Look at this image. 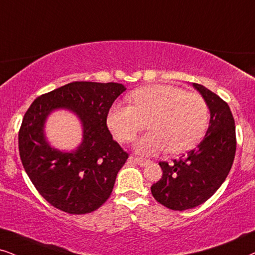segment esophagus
Segmentation results:
<instances>
[{"mask_svg": "<svg viewBox=\"0 0 255 255\" xmlns=\"http://www.w3.org/2000/svg\"><path fill=\"white\" fill-rule=\"evenodd\" d=\"M128 161H130V163H135V164H138V165H139V166H141V167H144V166H147V165L151 163L150 160H146V159H141V158L133 157V156L128 157Z\"/></svg>", "mask_w": 255, "mask_h": 255, "instance_id": "obj_1", "label": "esophagus"}]
</instances>
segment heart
Returning <instances> with one entry per match:
<instances>
[{
	"label": "heart",
	"instance_id": "b5f03b06",
	"mask_svg": "<svg viewBox=\"0 0 255 255\" xmlns=\"http://www.w3.org/2000/svg\"><path fill=\"white\" fill-rule=\"evenodd\" d=\"M131 105L114 104L107 125L122 143L134 140L147 127L151 132L135 143V151L145 156L168 148L172 153L190 150L199 143L208 124V108L198 94L172 85H147L128 96Z\"/></svg>",
	"mask_w": 255,
	"mask_h": 255
}]
</instances>
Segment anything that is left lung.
Returning a JSON list of instances; mask_svg holds the SVG:
<instances>
[{
  "label": "left lung",
  "instance_id": "8db88e82",
  "mask_svg": "<svg viewBox=\"0 0 255 255\" xmlns=\"http://www.w3.org/2000/svg\"><path fill=\"white\" fill-rule=\"evenodd\" d=\"M192 85L206 102L210 127L184 159L160 161L163 177L151 186L154 199L174 211L190 210L210 199L229 176L236 156V125L230 107L207 88Z\"/></svg>",
  "mask_w": 255,
  "mask_h": 255
}]
</instances>
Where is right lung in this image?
I'll use <instances>...</instances> for the list:
<instances>
[{"mask_svg": "<svg viewBox=\"0 0 255 255\" xmlns=\"http://www.w3.org/2000/svg\"><path fill=\"white\" fill-rule=\"evenodd\" d=\"M127 90L120 83L72 82L36 98L23 118L18 150L23 167L39 194L58 210L85 214L110 197L128 159L107 125L115 99ZM68 110L79 118L82 141L74 150L48 143L45 123L52 112Z\"/></svg>", "mask_w": 255, "mask_h": 255, "instance_id": "add662e5", "label": "right lung"}]
</instances>
